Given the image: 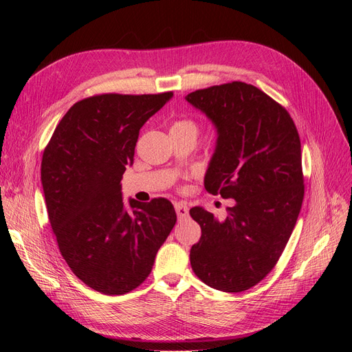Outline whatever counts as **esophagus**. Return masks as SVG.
Masks as SVG:
<instances>
[{
  "label": "esophagus",
  "mask_w": 352,
  "mask_h": 352,
  "mask_svg": "<svg viewBox=\"0 0 352 352\" xmlns=\"http://www.w3.org/2000/svg\"><path fill=\"white\" fill-rule=\"evenodd\" d=\"M175 210L179 219H186L189 216V208L184 204V202H176Z\"/></svg>",
  "instance_id": "obj_1"
}]
</instances>
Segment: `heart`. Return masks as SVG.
Wrapping results in <instances>:
<instances>
[{"mask_svg":"<svg viewBox=\"0 0 352 352\" xmlns=\"http://www.w3.org/2000/svg\"><path fill=\"white\" fill-rule=\"evenodd\" d=\"M172 131H180V132H189V133H194L197 135L198 132V127L194 122L190 120H179L172 126Z\"/></svg>","mask_w":352,"mask_h":352,"instance_id":"obj_1","label":"heart"}]
</instances>
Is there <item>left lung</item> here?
Wrapping results in <instances>:
<instances>
[{"label": "left lung", "instance_id": "8db88e82", "mask_svg": "<svg viewBox=\"0 0 352 352\" xmlns=\"http://www.w3.org/2000/svg\"><path fill=\"white\" fill-rule=\"evenodd\" d=\"M185 100L206 114L217 135L204 186L235 201L225 220L202 207L189 210L201 226L190 265L217 291H247L272 272L300 214V136L289 113L252 85H219Z\"/></svg>", "mask_w": 352, "mask_h": 352}]
</instances>
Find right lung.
Instances as JSON below:
<instances>
[{"label": "right lung", "instance_id": "1", "mask_svg": "<svg viewBox=\"0 0 352 352\" xmlns=\"http://www.w3.org/2000/svg\"><path fill=\"white\" fill-rule=\"evenodd\" d=\"M172 97L104 94L82 100L60 120L42 157L41 182L60 252L101 294L123 295L140 286L176 223L168 199L129 198L127 209L122 192L141 127Z\"/></svg>", "mask_w": 352, "mask_h": 352}]
</instances>
